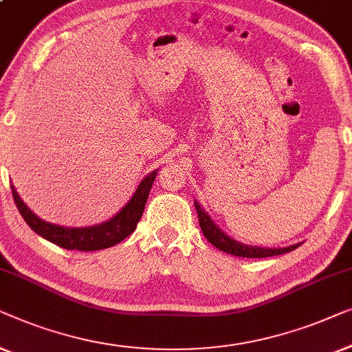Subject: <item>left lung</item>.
<instances>
[{"label": "left lung", "instance_id": "1", "mask_svg": "<svg viewBox=\"0 0 352 352\" xmlns=\"http://www.w3.org/2000/svg\"><path fill=\"white\" fill-rule=\"evenodd\" d=\"M196 210H197V219H199V226L202 232H204L206 239L210 242L212 245H215L217 249L221 252H226V254L234 255V256H242V258H266V256H274V255H282L287 254V252L295 250L296 247L301 245V242L289 247H256V245H247L242 244V242L232 239L231 236H228L225 231H221L219 226L215 225V221L210 219L209 214L202 209L199 202L195 201Z\"/></svg>", "mask_w": 352, "mask_h": 352}]
</instances>
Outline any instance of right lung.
<instances>
[{
  "instance_id": "obj_1",
  "label": "right lung",
  "mask_w": 352,
  "mask_h": 352,
  "mask_svg": "<svg viewBox=\"0 0 352 352\" xmlns=\"http://www.w3.org/2000/svg\"><path fill=\"white\" fill-rule=\"evenodd\" d=\"M156 175L157 170H153L143 178L135 192H133V196L115 217L103 221V223L86 228L60 226L39 219L36 214H33L28 209L25 202L22 201V197L16 191V186L11 185V190L19 212H21L23 220L27 221V225L36 234L44 237L49 242H52V244L62 247V249L92 252L108 249V247L120 244L121 241H124L127 236L132 234L133 230L137 228V223L142 219L143 210H145L148 195H150V190Z\"/></svg>"
}]
</instances>
